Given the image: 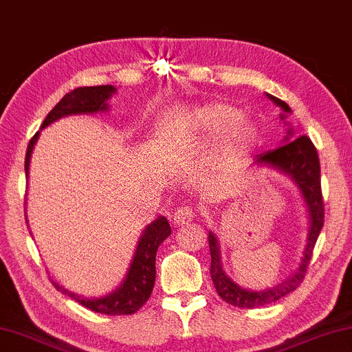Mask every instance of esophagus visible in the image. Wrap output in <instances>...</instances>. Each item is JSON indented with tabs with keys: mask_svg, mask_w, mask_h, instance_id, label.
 Wrapping results in <instances>:
<instances>
[{
	"mask_svg": "<svg viewBox=\"0 0 352 352\" xmlns=\"http://www.w3.org/2000/svg\"><path fill=\"white\" fill-rule=\"evenodd\" d=\"M195 210L190 208V206H184V208H179L173 214V223L175 225H185L193 220Z\"/></svg>",
	"mask_w": 352,
	"mask_h": 352,
	"instance_id": "obj_1",
	"label": "esophagus"
}]
</instances>
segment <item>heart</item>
<instances>
[{"mask_svg":"<svg viewBox=\"0 0 352 352\" xmlns=\"http://www.w3.org/2000/svg\"><path fill=\"white\" fill-rule=\"evenodd\" d=\"M241 119V111L227 102H212L195 111L191 124L210 138L225 135L227 151H241L256 143L259 132L256 125Z\"/></svg>","mask_w":352,"mask_h":352,"instance_id":"b5f03b06","label":"heart"}]
</instances>
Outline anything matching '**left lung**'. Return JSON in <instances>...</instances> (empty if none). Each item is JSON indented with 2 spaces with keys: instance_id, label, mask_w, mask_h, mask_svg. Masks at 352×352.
<instances>
[{
  "instance_id": "8db88e82",
  "label": "left lung",
  "mask_w": 352,
  "mask_h": 352,
  "mask_svg": "<svg viewBox=\"0 0 352 352\" xmlns=\"http://www.w3.org/2000/svg\"><path fill=\"white\" fill-rule=\"evenodd\" d=\"M275 104L282 107L285 112H292L287 102L278 100V98L267 95ZM283 119V116H282ZM257 164H264L278 168L283 173H288L292 179L296 182V185L301 190L309 209V217H311V230L307 236V246L304 251L302 261L299 264L298 270L285 280L283 283H278L277 287L264 289V292H250L238 287L233 283L230 278L225 275L222 269V262H220V250L217 238L214 233L209 232V250H210V278H212L214 287L217 289L219 296L225 302L232 304V306L241 309H254L261 306H267L283 296H287L294 292L299 285L302 283L304 277L307 274L309 262L312 259L314 246L323 227V217H325V208H323L322 198V185H320V162H318L317 149L311 142L307 135H298L293 138V133L289 132V137L285 140L282 146L274 149V151H267L256 159Z\"/></svg>"
}]
</instances>
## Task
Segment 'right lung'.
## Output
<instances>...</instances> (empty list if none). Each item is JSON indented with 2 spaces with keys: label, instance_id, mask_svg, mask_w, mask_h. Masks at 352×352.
Here are the masks:
<instances>
[{
  "label": "right lung",
  "instance_id": "right-lung-1",
  "mask_svg": "<svg viewBox=\"0 0 352 352\" xmlns=\"http://www.w3.org/2000/svg\"><path fill=\"white\" fill-rule=\"evenodd\" d=\"M114 91L116 88L112 85L75 88L50 111L41 129H45L51 122L58 120L64 116L90 114V112L106 111V101L109 100ZM38 135L40 132H36L32 137L29 146H27L25 175H29L30 156L36 140H38ZM168 235H170V225H168L166 217H159L151 225H148V228L144 230L142 238H140L137 251H135L133 261L130 264L129 274L124 283L114 293L107 294L104 298L87 299L75 296L74 293H69L67 289H64L56 283L54 287L93 312L106 314V316H130V314H135L146 304L149 296H151L154 282H156V252L161 243Z\"/></svg>",
  "mask_w": 352,
  "mask_h": 352
}]
</instances>
